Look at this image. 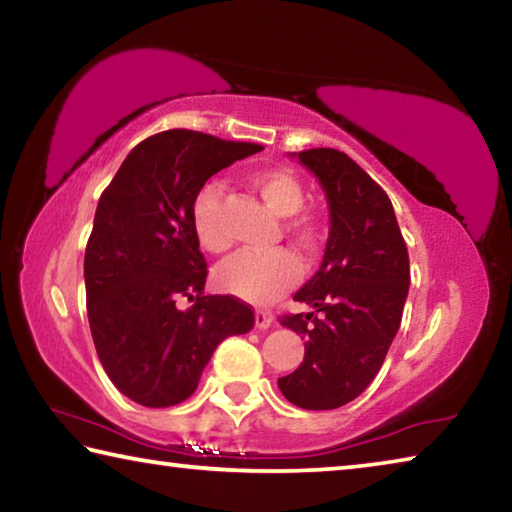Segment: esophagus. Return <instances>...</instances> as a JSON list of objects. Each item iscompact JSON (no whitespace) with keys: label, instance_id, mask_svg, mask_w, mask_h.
Segmentation results:
<instances>
[{"label":"esophagus","instance_id":"esophagus-1","mask_svg":"<svg viewBox=\"0 0 512 512\" xmlns=\"http://www.w3.org/2000/svg\"><path fill=\"white\" fill-rule=\"evenodd\" d=\"M273 323H275V316L271 314V311H264V309L255 311V325L259 329H268Z\"/></svg>","mask_w":512,"mask_h":512}]
</instances>
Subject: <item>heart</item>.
Listing matches in <instances>:
<instances>
[{
    "label": "heart",
    "instance_id": "heart-1",
    "mask_svg": "<svg viewBox=\"0 0 512 512\" xmlns=\"http://www.w3.org/2000/svg\"><path fill=\"white\" fill-rule=\"evenodd\" d=\"M246 185L262 198L268 210L287 216L282 228L296 244L316 253L323 244L325 228L318 216L302 212L305 185L291 169L262 167L246 173ZM194 235L207 253H225L230 237L223 228V196L214 183L203 185L192 201ZM302 275L300 259L287 248L271 253H239L216 268V284L225 293H232L253 305H273L284 293L296 287Z\"/></svg>",
    "mask_w": 512,
    "mask_h": 512
}]
</instances>
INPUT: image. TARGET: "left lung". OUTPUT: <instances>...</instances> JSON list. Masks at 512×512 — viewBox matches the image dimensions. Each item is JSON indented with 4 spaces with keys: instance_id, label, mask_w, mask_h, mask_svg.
Wrapping results in <instances>:
<instances>
[{
    "instance_id": "1",
    "label": "left lung",
    "mask_w": 512,
    "mask_h": 512,
    "mask_svg": "<svg viewBox=\"0 0 512 512\" xmlns=\"http://www.w3.org/2000/svg\"><path fill=\"white\" fill-rule=\"evenodd\" d=\"M298 160L323 185L332 223L323 264L293 296L314 311L280 316L307 343L277 386L300 409L327 411L359 397L384 363L409 293V250L391 198L357 162L336 149L300 151Z\"/></svg>"
}]
</instances>
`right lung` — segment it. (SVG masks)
<instances>
[{
  "label": "right lung",
  "mask_w": 512,
  "mask_h": 512,
  "mask_svg": "<svg viewBox=\"0 0 512 512\" xmlns=\"http://www.w3.org/2000/svg\"><path fill=\"white\" fill-rule=\"evenodd\" d=\"M262 151L173 128L146 137L103 189L85 246L94 348L121 393L151 409L185 402L223 339L255 325L235 296H205L192 201L207 178ZM187 297L183 312L175 302Z\"/></svg>",
  "instance_id": "right-lung-1"
}]
</instances>
